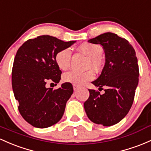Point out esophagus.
I'll return each mask as SVG.
<instances>
[{
    "instance_id": "34e87169",
    "label": "esophagus",
    "mask_w": 151,
    "mask_h": 151,
    "mask_svg": "<svg viewBox=\"0 0 151 151\" xmlns=\"http://www.w3.org/2000/svg\"><path fill=\"white\" fill-rule=\"evenodd\" d=\"M73 89H74V90H77V89H79V86L76 85V84H73Z\"/></svg>"
}]
</instances>
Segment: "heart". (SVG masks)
<instances>
[{"label": "heart", "mask_w": 151, "mask_h": 151, "mask_svg": "<svg viewBox=\"0 0 151 151\" xmlns=\"http://www.w3.org/2000/svg\"><path fill=\"white\" fill-rule=\"evenodd\" d=\"M78 49L81 52L88 57L87 66L92 67L96 70H99L102 67V57L103 49L98 44L84 42L78 46ZM72 51L69 48L62 49L56 54L55 62L59 69L66 70L69 68L71 62ZM94 73L92 70H87L85 72L72 70L64 74L63 79L64 82L72 83L76 85H83L89 81L94 79Z\"/></svg>", "instance_id": "obj_1"}]
</instances>
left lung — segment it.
Listing matches in <instances>:
<instances>
[{"mask_svg":"<svg viewBox=\"0 0 151 151\" xmlns=\"http://www.w3.org/2000/svg\"><path fill=\"white\" fill-rule=\"evenodd\" d=\"M88 42L100 44L105 50V67L100 77L92 83L100 89H106L103 94L89 89L84 110L94 123L111 126L122 120L131 108L138 84L137 59L128 41L113 33L102 34Z\"/></svg>","mask_w":151,"mask_h":151,"instance_id":"obj_1","label":"left lung"}]
</instances>
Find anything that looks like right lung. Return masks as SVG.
Returning <instances> with one entry per match:
<instances>
[{"instance_id": "obj_1", "label": "right lung", "mask_w": 151, "mask_h": 151, "mask_svg": "<svg viewBox=\"0 0 151 151\" xmlns=\"http://www.w3.org/2000/svg\"><path fill=\"white\" fill-rule=\"evenodd\" d=\"M75 42L43 35L29 39L18 49L12 69L13 91L20 114L32 126L50 127L64 115L66 103L73 93L72 84L65 82L53 89L46 84L49 80L59 83L62 71L54 57L58 51Z\"/></svg>"}]
</instances>
